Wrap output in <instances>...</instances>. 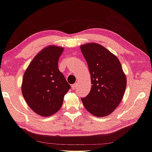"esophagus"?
Returning a JSON list of instances; mask_svg holds the SVG:
<instances>
[{
  "instance_id": "34e87169",
  "label": "esophagus",
  "mask_w": 152,
  "mask_h": 152,
  "mask_svg": "<svg viewBox=\"0 0 152 152\" xmlns=\"http://www.w3.org/2000/svg\"><path fill=\"white\" fill-rule=\"evenodd\" d=\"M77 87H78V83H75L72 86V89L73 90H75L76 89H77Z\"/></svg>"
}]
</instances>
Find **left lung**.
Instances as JSON below:
<instances>
[{
    "instance_id": "left-lung-1",
    "label": "left lung",
    "mask_w": 152,
    "mask_h": 152,
    "mask_svg": "<svg viewBox=\"0 0 152 152\" xmlns=\"http://www.w3.org/2000/svg\"><path fill=\"white\" fill-rule=\"evenodd\" d=\"M91 74V88L87 97L81 98L91 114L102 117L113 113L121 102L127 80L119 58L96 43L80 46Z\"/></svg>"
}]
</instances>
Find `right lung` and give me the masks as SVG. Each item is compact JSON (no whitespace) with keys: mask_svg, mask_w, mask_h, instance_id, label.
<instances>
[{"mask_svg":"<svg viewBox=\"0 0 152 152\" xmlns=\"http://www.w3.org/2000/svg\"><path fill=\"white\" fill-rule=\"evenodd\" d=\"M63 48L50 45L36 54L24 72L22 93L37 115L49 117L60 109L70 85L58 68Z\"/></svg>","mask_w":152,"mask_h":152,"instance_id":"obj_1","label":"right lung"}]
</instances>
